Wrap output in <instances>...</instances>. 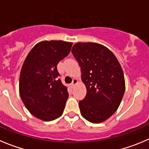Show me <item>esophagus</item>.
<instances>
[{
    "label": "esophagus",
    "mask_w": 149,
    "mask_h": 149,
    "mask_svg": "<svg viewBox=\"0 0 149 149\" xmlns=\"http://www.w3.org/2000/svg\"><path fill=\"white\" fill-rule=\"evenodd\" d=\"M77 83H78V80H77V79H73V81H72V83H71V86H72V87H74L75 85H76Z\"/></svg>",
    "instance_id": "34e87169"
}]
</instances>
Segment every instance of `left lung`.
I'll return each instance as SVG.
<instances>
[{
    "instance_id": "left-lung-1",
    "label": "left lung",
    "mask_w": 149,
    "mask_h": 149,
    "mask_svg": "<svg viewBox=\"0 0 149 149\" xmlns=\"http://www.w3.org/2000/svg\"><path fill=\"white\" fill-rule=\"evenodd\" d=\"M71 52L86 88L84 99L79 101L81 113L92 123L104 122L118 109L125 93L120 63L111 50L97 43H77Z\"/></svg>"
}]
</instances>
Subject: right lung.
<instances>
[{"instance_id":"1","label":"right lung","mask_w":149,"mask_h":149,"mask_svg":"<svg viewBox=\"0 0 149 149\" xmlns=\"http://www.w3.org/2000/svg\"><path fill=\"white\" fill-rule=\"evenodd\" d=\"M71 42L44 41L35 45L22 67L19 95L30 113L43 121L63 114L68 98L67 87L58 78L57 65L70 53Z\"/></svg>"}]
</instances>
